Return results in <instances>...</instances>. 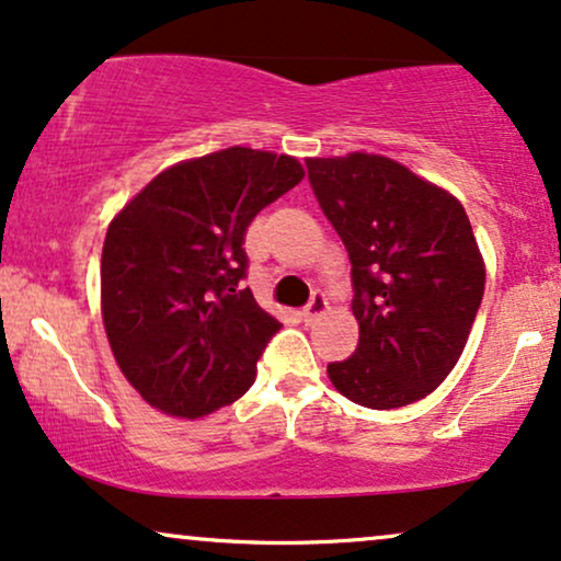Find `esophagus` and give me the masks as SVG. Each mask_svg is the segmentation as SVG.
<instances>
[{"mask_svg":"<svg viewBox=\"0 0 561 561\" xmlns=\"http://www.w3.org/2000/svg\"><path fill=\"white\" fill-rule=\"evenodd\" d=\"M325 310H329V300H325V295L316 293L313 300L308 302V308L302 310V316H305V321L313 323V321H318V318H321V316L325 313Z\"/></svg>","mask_w":561,"mask_h":561,"instance_id":"34e87169","label":"esophagus"}]
</instances>
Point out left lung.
I'll return each instance as SVG.
<instances>
[{"label":"left lung","instance_id":"obj_1","mask_svg":"<svg viewBox=\"0 0 561 561\" xmlns=\"http://www.w3.org/2000/svg\"><path fill=\"white\" fill-rule=\"evenodd\" d=\"M305 165L352 261L359 342L329 365L331 386L367 409L422 401L456 367L484 297L469 215L450 191L386 154Z\"/></svg>","mask_w":561,"mask_h":561}]
</instances>
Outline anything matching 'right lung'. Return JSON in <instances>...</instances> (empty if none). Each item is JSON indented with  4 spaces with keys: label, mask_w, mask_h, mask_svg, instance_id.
Returning a JSON list of instances; mask_svg holds the SVG:
<instances>
[{
    "label": "right lung",
    "mask_w": 561,
    "mask_h": 561,
    "mask_svg": "<svg viewBox=\"0 0 561 561\" xmlns=\"http://www.w3.org/2000/svg\"><path fill=\"white\" fill-rule=\"evenodd\" d=\"M302 179L293 154L238 145L165 168L111 219L101 259L105 336L152 409L202 420L253 386L282 323L238 287L243 236Z\"/></svg>",
    "instance_id": "obj_1"
}]
</instances>
